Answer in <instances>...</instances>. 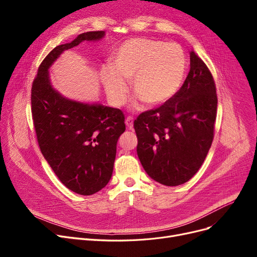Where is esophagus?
I'll use <instances>...</instances> for the list:
<instances>
[{"label": "esophagus", "mask_w": 257, "mask_h": 257, "mask_svg": "<svg viewBox=\"0 0 257 257\" xmlns=\"http://www.w3.org/2000/svg\"><path fill=\"white\" fill-rule=\"evenodd\" d=\"M133 120H134V118H133V116H131V115H128V116L126 117V126H127L129 129H131V128L133 127Z\"/></svg>", "instance_id": "esophagus-1"}]
</instances>
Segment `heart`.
Segmentation results:
<instances>
[{
    "label": "heart",
    "mask_w": 257,
    "mask_h": 257,
    "mask_svg": "<svg viewBox=\"0 0 257 257\" xmlns=\"http://www.w3.org/2000/svg\"><path fill=\"white\" fill-rule=\"evenodd\" d=\"M186 66V54L180 45L138 37L117 49L112 67L104 66L101 76L115 105L124 104L127 99L125 79H132L133 92L140 100L148 105H158L179 90Z\"/></svg>",
    "instance_id": "obj_1"
}]
</instances>
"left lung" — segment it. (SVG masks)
I'll return each instance as SVG.
<instances>
[{
    "label": "left lung",
    "mask_w": 257,
    "mask_h": 257,
    "mask_svg": "<svg viewBox=\"0 0 257 257\" xmlns=\"http://www.w3.org/2000/svg\"><path fill=\"white\" fill-rule=\"evenodd\" d=\"M191 70L180 89L134 120L138 155L155 181L176 186L199 171L214 137L218 97L213 77L194 51Z\"/></svg>",
    "instance_id": "8db88e82"
}]
</instances>
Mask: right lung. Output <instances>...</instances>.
Segmentation results:
<instances>
[{
	"label": "right lung",
	"mask_w": 257,
	"mask_h": 257,
	"mask_svg": "<svg viewBox=\"0 0 257 257\" xmlns=\"http://www.w3.org/2000/svg\"><path fill=\"white\" fill-rule=\"evenodd\" d=\"M104 31L78 35L70 44L54 48L40 63L31 89V112L39 149L59 180L83 196L101 191L109 182L116 143L126 130L117 108L67 100L54 90L49 66L64 50L83 40H97Z\"/></svg>",
	"instance_id": "1"
}]
</instances>
